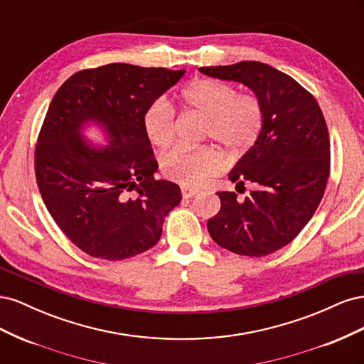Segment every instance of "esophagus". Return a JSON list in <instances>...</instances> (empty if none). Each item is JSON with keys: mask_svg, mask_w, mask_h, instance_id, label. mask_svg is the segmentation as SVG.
Here are the masks:
<instances>
[{"mask_svg": "<svg viewBox=\"0 0 364 364\" xmlns=\"http://www.w3.org/2000/svg\"><path fill=\"white\" fill-rule=\"evenodd\" d=\"M197 193V190H193V188H182V197L183 199H191V197H194Z\"/></svg>", "mask_w": 364, "mask_h": 364, "instance_id": "1", "label": "esophagus"}]
</instances>
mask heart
<instances>
[{"mask_svg": "<svg viewBox=\"0 0 364 364\" xmlns=\"http://www.w3.org/2000/svg\"><path fill=\"white\" fill-rule=\"evenodd\" d=\"M182 106L206 118L203 138L223 146L230 155H241L255 144L264 124V106L252 92L214 79H197L179 94ZM144 130L156 147L170 146L176 136L171 105L161 98L144 115ZM168 179L185 186H199L223 167V156L214 147L176 146L161 161Z\"/></svg>", "mask_w": 364, "mask_h": 364, "instance_id": "b5f03b06", "label": "heart"}]
</instances>
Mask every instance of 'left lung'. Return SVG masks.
<instances>
[{
  "label": "left lung",
  "mask_w": 364,
  "mask_h": 364,
  "mask_svg": "<svg viewBox=\"0 0 364 364\" xmlns=\"http://www.w3.org/2000/svg\"><path fill=\"white\" fill-rule=\"evenodd\" d=\"M199 70L249 86L264 106L257 142L229 173L237 188L249 183L252 191L243 202L235 193H217L222 206L208 220V232L238 255H270L291 243L323 197L331 151L321 106L290 75L266 63Z\"/></svg>",
  "instance_id": "8db88e82"
}]
</instances>
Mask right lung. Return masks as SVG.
Here are the masks:
<instances>
[{
  "mask_svg": "<svg viewBox=\"0 0 364 364\" xmlns=\"http://www.w3.org/2000/svg\"><path fill=\"white\" fill-rule=\"evenodd\" d=\"M183 74L109 63L73 74L54 94L35 149L36 182L54 222L87 255L119 261L149 250L181 203L179 186L153 176L142 119ZM92 120L107 130L106 148L82 139Z\"/></svg>",
  "mask_w": 364,
  "mask_h": 364,
  "instance_id": "right-lung-1",
  "label": "right lung"
}]
</instances>
